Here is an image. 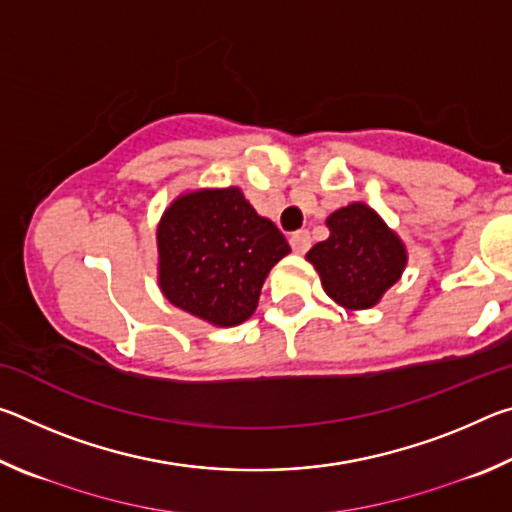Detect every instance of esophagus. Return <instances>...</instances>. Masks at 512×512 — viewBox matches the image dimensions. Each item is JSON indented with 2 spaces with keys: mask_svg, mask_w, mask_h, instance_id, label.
Here are the masks:
<instances>
[{
  "mask_svg": "<svg viewBox=\"0 0 512 512\" xmlns=\"http://www.w3.org/2000/svg\"><path fill=\"white\" fill-rule=\"evenodd\" d=\"M289 244H291V248H293V253H298V255L307 253L309 246H311V235H309L307 230L293 232L291 239H289Z\"/></svg>",
  "mask_w": 512,
  "mask_h": 512,
  "instance_id": "1",
  "label": "esophagus"
}]
</instances>
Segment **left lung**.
<instances>
[{
	"label": "left lung",
	"mask_w": 512,
	"mask_h": 512,
	"mask_svg": "<svg viewBox=\"0 0 512 512\" xmlns=\"http://www.w3.org/2000/svg\"><path fill=\"white\" fill-rule=\"evenodd\" d=\"M327 228L329 237L307 253L327 296L345 309L377 305L404 271V244L363 203L336 210L327 219Z\"/></svg>",
	"instance_id": "obj_1"
}]
</instances>
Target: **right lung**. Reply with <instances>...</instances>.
<instances>
[{"mask_svg":"<svg viewBox=\"0 0 512 512\" xmlns=\"http://www.w3.org/2000/svg\"><path fill=\"white\" fill-rule=\"evenodd\" d=\"M160 289L171 305L219 327L253 316L271 268L291 253L237 187L185 194L158 225Z\"/></svg>","mask_w":512,"mask_h":512,"instance_id":"1","label":"right lung"}]
</instances>
